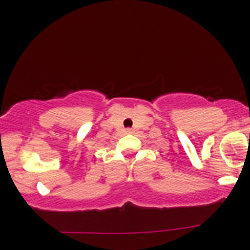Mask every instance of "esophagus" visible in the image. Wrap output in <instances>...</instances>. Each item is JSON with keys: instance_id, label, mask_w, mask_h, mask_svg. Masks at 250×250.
<instances>
[{"instance_id": "obj_1", "label": "esophagus", "mask_w": 250, "mask_h": 250, "mask_svg": "<svg viewBox=\"0 0 250 250\" xmlns=\"http://www.w3.org/2000/svg\"><path fill=\"white\" fill-rule=\"evenodd\" d=\"M125 132H128V133H131V132H132V129H130V128L125 129Z\"/></svg>"}]
</instances>
